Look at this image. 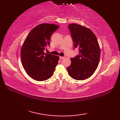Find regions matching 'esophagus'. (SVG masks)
I'll return each mask as SVG.
<instances>
[{
  "label": "esophagus",
  "instance_id": "34e87169",
  "mask_svg": "<svg viewBox=\"0 0 120 120\" xmlns=\"http://www.w3.org/2000/svg\"><path fill=\"white\" fill-rule=\"evenodd\" d=\"M59 58H60V60H62V59H63V58H64V57H62V56H60Z\"/></svg>",
  "mask_w": 120,
  "mask_h": 120
}]
</instances>
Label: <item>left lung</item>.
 Masks as SVG:
<instances>
[{
  "label": "left lung",
  "instance_id": "left-lung-1",
  "mask_svg": "<svg viewBox=\"0 0 120 120\" xmlns=\"http://www.w3.org/2000/svg\"><path fill=\"white\" fill-rule=\"evenodd\" d=\"M75 48L79 49L78 55L71 58V64L67 68L68 75L76 80L90 77L98 67L101 49L95 35L82 25H68Z\"/></svg>",
  "mask_w": 120,
  "mask_h": 120
}]
</instances>
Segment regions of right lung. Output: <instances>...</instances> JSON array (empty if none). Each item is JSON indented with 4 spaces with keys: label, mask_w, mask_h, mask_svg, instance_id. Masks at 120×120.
Returning a JSON list of instances; mask_svg holds the SVG:
<instances>
[{
    "label": "right lung",
    "mask_w": 120,
    "mask_h": 120,
    "mask_svg": "<svg viewBox=\"0 0 120 120\" xmlns=\"http://www.w3.org/2000/svg\"><path fill=\"white\" fill-rule=\"evenodd\" d=\"M59 28L54 24H40L24 41L21 51L22 63L27 73L35 80H46L53 74L59 58L45 53L44 50L50 45L51 35Z\"/></svg>",
    "instance_id": "right-lung-1"
}]
</instances>
